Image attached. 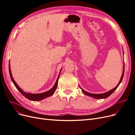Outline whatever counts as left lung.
<instances>
[{"mask_svg": "<svg viewBox=\"0 0 135 135\" xmlns=\"http://www.w3.org/2000/svg\"><path fill=\"white\" fill-rule=\"evenodd\" d=\"M124 69H123V73H122V76H121V78L120 79V81L119 83L118 84V85H117V86L113 88V89H112V90H110L107 92L106 93H102V94H93V93H90L89 92H87L86 91H85L84 90H83V89H81V90H82L83 92L85 94V95H87V96H89L90 97H93L94 99H106V98H107L108 97H109L110 95H112V94L113 93V92H114V91L115 90V89L118 88V87L119 86V85L120 84V83H121V81L122 80V79H123V75H124Z\"/></svg>", "mask_w": 135, "mask_h": 135, "instance_id": "obj_1", "label": "left lung"}]
</instances>
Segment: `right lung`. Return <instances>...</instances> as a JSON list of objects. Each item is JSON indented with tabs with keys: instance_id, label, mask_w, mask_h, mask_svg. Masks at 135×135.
Segmentation results:
<instances>
[{
	"instance_id": "1",
	"label": "right lung",
	"mask_w": 135,
	"mask_h": 135,
	"mask_svg": "<svg viewBox=\"0 0 135 135\" xmlns=\"http://www.w3.org/2000/svg\"><path fill=\"white\" fill-rule=\"evenodd\" d=\"M9 74H10V76H11V80L12 81V82L13 83V84H15V87L17 88V89H18V90L21 92V93L22 94V95L25 96L26 98H27V99L28 100H32V101H40V100H42L44 99H45V98L46 97H48L49 96H52L53 94L54 93V92H55L56 89L57 88V83H58V80H59V75H60V74L59 75V76L57 78V79L56 83L54 85V86L53 87L50 91H48L47 92H46L44 93H39V94H31V93H26L25 92H23L22 89L20 88L19 87L18 85L16 84V83L15 82V81L13 80V78H12V73H11V69H10V64H9ZM61 72V71H60Z\"/></svg>"
}]
</instances>
